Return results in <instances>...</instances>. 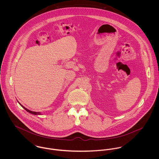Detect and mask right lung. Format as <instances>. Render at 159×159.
Masks as SVG:
<instances>
[{
	"label": "right lung",
	"instance_id": "right-lung-1",
	"mask_svg": "<svg viewBox=\"0 0 159 159\" xmlns=\"http://www.w3.org/2000/svg\"><path fill=\"white\" fill-rule=\"evenodd\" d=\"M20 105L23 107L24 110H25V111H27V112H29V113H30L33 114H35V115H40V114H41L39 112H35V111H30V110H29L28 109L25 108L24 107H23V105H21V104H20Z\"/></svg>",
	"mask_w": 159,
	"mask_h": 159
}]
</instances>
